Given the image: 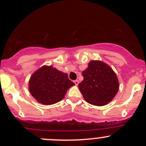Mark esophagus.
I'll use <instances>...</instances> for the list:
<instances>
[{"label":"esophagus","mask_w":146,"mask_h":146,"mask_svg":"<svg viewBox=\"0 0 146 146\" xmlns=\"http://www.w3.org/2000/svg\"><path fill=\"white\" fill-rule=\"evenodd\" d=\"M74 83L75 84V85H78V84H79V81H78V80H75V81H74Z\"/></svg>","instance_id":"obj_1"}]
</instances>
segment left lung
Segmentation results:
<instances>
[{"label": "left lung", "mask_w": 146, "mask_h": 146, "mask_svg": "<svg viewBox=\"0 0 146 146\" xmlns=\"http://www.w3.org/2000/svg\"><path fill=\"white\" fill-rule=\"evenodd\" d=\"M84 80L78 84L85 101L94 106L106 105L119 90L116 74L108 64L99 60H92L82 72Z\"/></svg>", "instance_id": "obj_1"}]
</instances>
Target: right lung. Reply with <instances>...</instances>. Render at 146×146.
<instances>
[{"instance_id":"add662e5","label":"right lung","mask_w":146,"mask_h":146,"mask_svg":"<svg viewBox=\"0 0 146 146\" xmlns=\"http://www.w3.org/2000/svg\"><path fill=\"white\" fill-rule=\"evenodd\" d=\"M74 85L68 79L67 73L58 71L52 66H43L30 78L29 89L38 102L51 105L62 100L66 90Z\"/></svg>"}]
</instances>
